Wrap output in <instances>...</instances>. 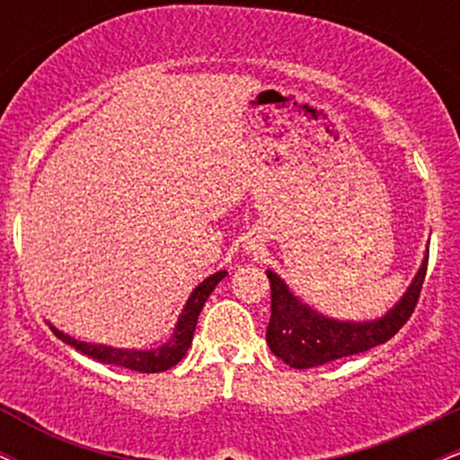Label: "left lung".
<instances>
[{
  "instance_id": "left-lung-1",
  "label": "left lung",
  "mask_w": 460,
  "mask_h": 460,
  "mask_svg": "<svg viewBox=\"0 0 460 460\" xmlns=\"http://www.w3.org/2000/svg\"><path fill=\"white\" fill-rule=\"evenodd\" d=\"M426 268H429V255L402 300L385 318L374 322H337L324 318L307 305H300L296 296L289 294L288 285L277 274L266 270L270 281L268 346L274 357L281 358L289 367L307 369L385 344L413 315L426 279Z\"/></svg>"
}]
</instances>
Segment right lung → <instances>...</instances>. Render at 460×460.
I'll return each instance as SVG.
<instances>
[{"label": "right lung", "instance_id": "add662e5", "mask_svg": "<svg viewBox=\"0 0 460 460\" xmlns=\"http://www.w3.org/2000/svg\"><path fill=\"white\" fill-rule=\"evenodd\" d=\"M225 277L226 272H216L212 277L205 279V281L194 289L192 296L188 298L186 307L181 311V315H179V322L171 340L160 348H153V350H119V348L84 344V341H77L73 340V337L62 335L60 331L54 329V326H51V331L56 332L58 340H62L65 344L73 346L75 350L82 352V355L91 357L99 363H110V366L128 367L142 374L164 372V369H171L172 366H177V363L186 357L188 348L192 346V337H194V329H197L200 309H203L205 300L209 298V294L214 292L216 285L223 281Z\"/></svg>", "mask_w": 460, "mask_h": 460}]
</instances>
